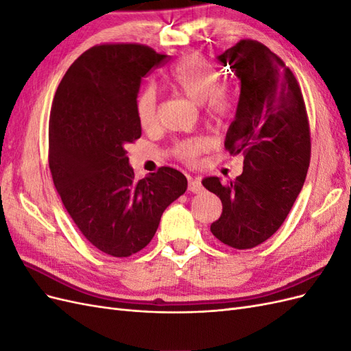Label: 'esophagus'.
Returning a JSON list of instances; mask_svg holds the SVG:
<instances>
[{"mask_svg":"<svg viewBox=\"0 0 351 351\" xmlns=\"http://www.w3.org/2000/svg\"><path fill=\"white\" fill-rule=\"evenodd\" d=\"M202 190H204V186H202L200 180H197V178H190L189 180V192L199 193V192H202Z\"/></svg>","mask_w":351,"mask_h":351,"instance_id":"obj_1","label":"esophagus"}]
</instances>
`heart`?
Listing matches in <instances>:
<instances>
[{
    "label": "heart",
    "mask_w": 351,
    "mask_h": 351,
    "mask_svg": "<svg viewBox=\"0 0 351 351\" xmlns=\"http://www.w3.org/2000/svg\"><path fill=\"white\" fill-rule=\"evenodd\" d=\"M169 82L195 104H204L208 114L222 117L230 111V93L219 86L221 76L217 67L206 58L190 54L177 61L169 71ZM158 93L154 86L145 88L137 98V117L143 127H152L156 121ZM206 141L196 139L177 146V154L186 161H195L206 149Z\"/></svg>",
    "instance_id": "b5f03b06"
}]
</instances>
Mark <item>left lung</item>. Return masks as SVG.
Returning <instances> with one entry per match:
<instances>
[{"mask_svg": "<svg viewBox=\"0 0 351 351\" xmlns=\"http://www.w3.org/2000/svg\"><path fill=\"white\" fill-rule=\"evenodd\" d=\"M217 60L240 80L224 145L244 162L234 182L206 177L202 184L222 202L212 234L234 249H252L282 226L300 193L311 161L309 121L294 74L268 47L243 39Z\"/></svg>", "mask_w": 351, "mask_h": 351, "instance_id": "1", "label": "left lung"}]
</instances>
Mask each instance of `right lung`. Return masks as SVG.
Listing matches in <instances>:
<instances>
[{
  "mask_svg": "<svg viewBox=\"0 0 351 351\" xmlns=\"http://www.w3.org/2000/svg\"><path fill=\"white\" fill-rule=\"evenodd\" d=\"M168 58L145 45L88 49L60 82L49 117V169L74 224L98 250L127 258L149 244L187 178L171 167L134 180L125 146L139 139L142 79Z\"/></svg>",
  "mask_w": 351,
  "mask_h": 351,
  "instance_id": "1",
  "label": "right lung"
}]
</instances>
